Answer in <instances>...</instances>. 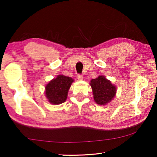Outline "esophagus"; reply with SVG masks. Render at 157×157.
I'll return each instance as SVG.
<instances>
[{
  "mask_svg": "<svg viewBox=\"0 0 157 157\" xmlns=\"http://www.w3.org/2000/svg\"><path fill=\"white\" fill-rule=\"evenodd\" d=\"M77 78H78V81H82L83 79L82 75H81V74H78V75H77Z\"/></svg>",
  "mask_w": 157,
  "mask_h": 157,
  "instance_id": "34e87169",
  "label": "esophagus"
}]
</instances>
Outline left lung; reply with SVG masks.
Instances as JSON below:
<instances>
[{
  "label": "left lung",
  "instance_id": "obj_1",
  "mask_svg": "<svg viewBox=\"0 0 157 157\" xmlns=\"http://www.w3.org/2000/svg\"><path fill=\"white\" fill-rule=\"evenodd\" d=\"M90 85L92 88L94 101L100 105L110 103L116 94V86L103 76L92 79Z\"/></svg>",
  "mask_w": 157,
  "mask_h": 157
}]
</instances>
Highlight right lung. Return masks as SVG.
Segmentation results:
<instances>
[{
    "mask_svg": "<svg viewBox=\"0 0 157 157\" xmlns=\"http://www.w3.org/2000/svg\"><path fill=\"white\" fill-rule=\"evenodd\" d=\"M73 82V78L63 75H59L49 81L45 87V95L49 103L53 105L64 103Z\"/></svg>",
    "mask_w": 157,
    "mask_h": 157,
    "instance_id": "right-lung-1",
    "label": "right lung"
}]
</instances>
